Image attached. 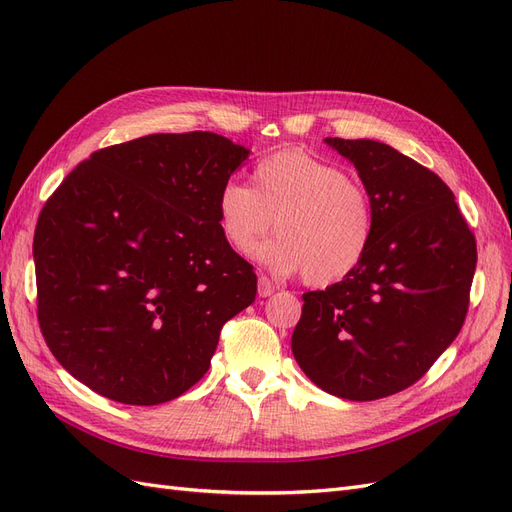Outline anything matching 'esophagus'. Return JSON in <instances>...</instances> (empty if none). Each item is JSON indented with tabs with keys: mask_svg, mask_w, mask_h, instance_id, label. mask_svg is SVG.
I'll list each match as a JSON object with an SVG mask.
<instances>
[{
	"mask_svg": "<svg viewBox=\"0 0 512 512\" xmlns=\"http://www.w3.org/2000/svg\"><path fill=\"white\" fill-rule=\"evenodd\" d=\"M275 290H277V286L269 280V277H265V275L258 277V294H260V297H271Z\"/></svg>",
	"mask_w": 512,
	"mask_h": 512,
	"instance_id": "esophagus-1",
	"label": "esophagus"
}]
</instances>
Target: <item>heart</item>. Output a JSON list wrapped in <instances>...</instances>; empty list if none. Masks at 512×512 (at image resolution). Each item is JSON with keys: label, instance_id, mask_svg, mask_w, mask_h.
<instances>
[{"label": "heart", "instance_id": "obj_1", "mask_svg": "<svg viewBox=\"0 0 512 512\" xmlns=\"http://www.w3.org/2000/svg\"><path fill=\"white\" fill-rule=\"evenodd\" d=\"M256 258L275 273H301L309 286H331L365 260L376 232L374 200L342 166L299 149L260 160L252 188L226 181L218 194V222L232 250L247 254L273 226Z\"/></svg>", "mask_w": 512, "mask_h": 512}]
</instances>
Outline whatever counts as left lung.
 <instances>
[{"label":"left lung","instance_id":"8db88e82","mask_svg":"<svg viewBox=\"0 0 512 512\" xmlns=\"http://www.w3.org/2000/svg\"><path fill=\"white\" fill-rule=\"evenodd\" d=\"M374 200L376 232L361 267L303 294L292 354L322 391L389 397L421 380L459 335L470 305L476 239L451 188L369 138H324Z\"/></svg>","mask_w":512,"mask_h":512}]
</instances>
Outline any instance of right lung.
<instances>
[{"label":"right lung","instance_id":"add662e5","mask_svg":"<svg viewBox=\"0 0 512 512\" xmlns=\"http://www.w3.org/2000/svg\"><path fill=\"white\" fill-rule=\"evenodd\" d=\"M247 153L213 132L149 134L94 151L46 200L40 331L91 391L130 406L183 395L254 303V267L218 222L220 188Z\"/></svg>","mask_w":512,"mask_h":512}]
</instances>
